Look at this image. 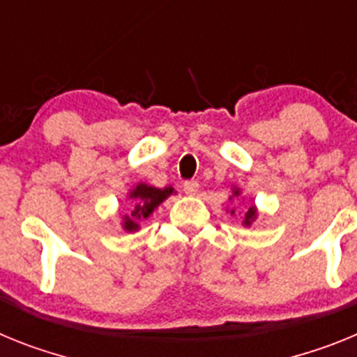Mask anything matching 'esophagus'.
Masks as SVG:
<instances>
[{"instance_id":"esophagus-1","label":"esophagus","mask_w":357,"mask_h":357,"mask_svg":"<svg viewBox=\"0 0 357 357\" xmlns=\"http://www.w3.org/2000/svg\"><path fill=\"white\" fill-rule=\"evenodd\" d=\"M183 190H185V194H187V196H196L197 190H199V183L185 181V185H183Z\"/></svg>"}]
</instances>
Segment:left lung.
Wrapping results in <instances>:
<instances>
[{
	"label": "left lung",
	"mask_w": 357,
	"mask_h": 357,
	"mask_svg": "<svg viewBox=\"0 0 357 357\" xmlns=\"http://www.w3.org/2000/svg\"><path fill=\"white\" fill-rule=\"evenodd\" d=\"M238 196H241V190H238V188H234V196H231V197H238ZM231 197H230V199H231ZM230 213L234 215L235 210H230ZM255 219H257V208L252 204V206L246 210V213H244L243 225L244 226H252V222L255 221Z\"/></svg>",
	"instance_id": "1"
}]
</instances>
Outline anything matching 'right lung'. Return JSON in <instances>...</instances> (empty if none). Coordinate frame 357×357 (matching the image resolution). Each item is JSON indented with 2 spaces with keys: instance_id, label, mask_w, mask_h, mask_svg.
Segmentation results:
<instances>
[{
  "instance_id": "1",
  "label": "right lung",
  "mask_w": 357,
  "mask_h": 357,
  "mask_svg": "<svg viewBox=\"0 0 357 357\" xmlns=\"http://www.w3.org/2000/svg\"><path fill=\"white\" fill-rule=\"evenodd\" d=\"M174 192L172 187L156 188L145 183H138L131 192H129V199L132 203L131 212L123 215V230L126 231H136L140 230V222L147 219L154 210L160 206L167 197Z\"/></svg>"
}]
</instances>
